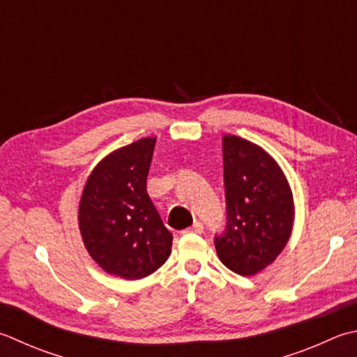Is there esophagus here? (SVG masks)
Masks as SVG:
<instances>
[{
    "mask_svg": "<svg viewBox=\"0 0 357 357\" xmlns=\"http://www.w3.org/2000/svg\"><path fill=\"white\" fill-rule=\"evenodd\" d=\"M202 230H204V226H202V222L197 221L192 227H188L184 230V234H202Z\"/></svg>",
    "mask_w": 357,
    "mask_h": 357,
    "instance_id": "obj_1",
    "label": "esophagus"
}]
</instances>
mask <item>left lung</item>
Masks as SVG:
<instances>
[{"mask_svg": "<svg viewBox=\"0 0 357 357\" xmlns=\"http://www.w3.org/2000/svg\"><path fill=\"white\" fill-rule=\"evenodd\" d=\"M227 222L215 235L221 263L254 275L280 255L294 222V202L280 167L260 146L238 136L222 137Z\"/></svg>", "mask_w": 357, "mask_h": 357, "instance_id": "1", "label": "left lung"}]
</instances>
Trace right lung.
I'll list each match as a JSON object with an SVG mask.
<instances>
[{
	"instance_id": "add662e5",
	"label": "right lung",
	"mask_w": 357,
	"mask_h": 357,
	"mask_svg": "<svg viewBox=\"0 0 357 357\" xmlns=\"http://www.w3.org/2000/svg\"><path fill=\"white\" fill-rule=\"evenodd\" d=\"M156 139L144 137L111 153L83 188L79 226L89 255L125 280L150 275L172 252L173 235L146 192Z\"/></svg>"
}]
</instances>
